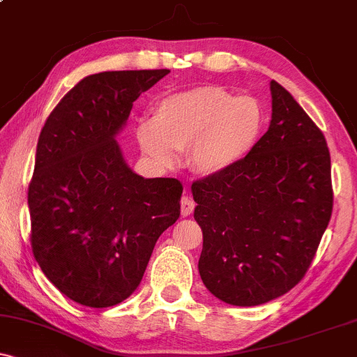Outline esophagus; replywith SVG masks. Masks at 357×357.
Here are the masks:
<instances>
[{"label":"esophagus","mask_w":357,"mask_h":357,"mask_svg":"<svg viewBox=\"0 0 357 357\" xmlns=\"http://www.w3.org/2000/svg\"><path fill=\"white\" fill-rule=\"evenodd\" d=\"M195 206H196V203L192 202L191 196L184 195L181 198V216H190L192 210H195Z\"/></svg>","instance_id":"34e87169"}]
</instances>
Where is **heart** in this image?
<instances>
[{
	"label": "heart",
	"instance_id": "1",
	"mask_svg": "<svg viewBox=\"0 0 357 357\" xmlns=\"http://www.w3.org/2000/svg\"><path fill=\"white\" fill-rule=\"evenodd\" d=\"M264 112L252 97H236L218 85H199L162 97L153 121L136 127L141 151L159 166H173L188 149L195 173L218 176L247 158L260 137Z\"/></svg>",
	"mask_w": 357,
	"mask_h": 357
}]
</instances>
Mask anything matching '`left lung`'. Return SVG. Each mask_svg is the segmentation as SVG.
<instances>
[{"instance_id": "8db88e82", "label": "left lung", "mask_w": 357, "mask_h": 357, "mask_svg": "<svg viewBox=\"0 0 357 357\" xmlns=\"http://www.w3.org/2000/svg\"><path fill=\"white\" fill-rule=\"evenodd\" d=\"M272 121L247 158L192 183L203 230V284L231 305H260L296 287L333 215L331 154L322 130L272 80Z\"/></svg>"}]
</instances>
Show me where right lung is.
<instances>
[{"mask_svg":"<svg viewBox=\"0 0 357 357\" xmlns=\"http://www.w3.org/2000/svg\"><path fill=\"white\" fill-rule=\"evenodd\" d=\"M167 73L85 77L40 132L28 184L31 250L48 280L77 304L102 309L129 297L155 241L179 218L181 181L132 173L114 139L134 100Z\"/></svg>","mask_w":357,"mask_h":357,"instance_id":"1","label":"right lung"}]
</instances>
